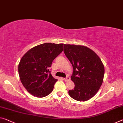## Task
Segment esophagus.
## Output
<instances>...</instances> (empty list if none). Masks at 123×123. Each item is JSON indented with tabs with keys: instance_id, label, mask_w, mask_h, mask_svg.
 <instances>
[{
	"instance_id": "obj_1",
	"label": "esophagus",
	"mask_w": 123,
	"mask_h": 123,
	"mask_svg": "<svg viewBox=\"0 0 123 123\" xmlns=\"http://www.w3.org/2000/svg\"><path fill=\"white\" fill-rule=\"evenodd\" d=\"M69 80H70V77L69 76H67L66 78H64V80H65V81H67Z\"/></svg>"
}]
</instances>
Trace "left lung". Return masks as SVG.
Segmentation results:
<instances>
[{"mask_svg": "<svg viewBox=\"0 0 123 123\" xmlns=\"http://www.w3.org/2000/svg\"><path fill=\"white\" fill-rule=\"evenodd\" d=\"M64 52L73 67L71 80L75 84L70 96L78 101H86L97 93L102 84L105 67L95 52L84 46L64 44Z\"/></svg>", "mask_w": 123, "mask_h": 123, "instance_id": "8db88e82", "label": "left lung"}]
</instances>
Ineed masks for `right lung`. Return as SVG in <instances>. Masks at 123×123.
<instances>
[{"instance_id": "right-lung-1", "label": "right lung", "mask_w": 123, "mask_h": 123, "mask_svg": "<svg viewBox=\"0 0 123 123\" xmlns=\"http://www.w3.org/2000/svg\"><path fill=\"white\" fill-rule=\"evenodd\" d=\"M64 44L46 43L28 50L21 58L18 71L21 82L30 94L37 97L49 94L57 81L49 70L53 60L63 50Z\"/></svg>"}]
</instances>
